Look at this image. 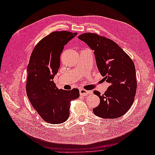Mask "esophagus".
I'll return each mask as SVG.
<instances>
[{"label":"esophagus","mask_w":155,"mask_h":155,"mask_svg":"<svg viewBox=\"0 0 155 155\" xmlns=\"http://www.w3.org/2000/svg\"><path fill=\"white\" fill-rule=\"evenodd\" d=\"M79 92H80V95L83 96H85L88 94H92V91H86V90H85V89H82V88L80 89Z\"/></svg>","instance_id":"esophagus-1"}]
</instances>
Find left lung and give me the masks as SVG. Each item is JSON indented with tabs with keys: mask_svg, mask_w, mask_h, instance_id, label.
Returning <instances> with one entry per match:
<instances>
[{
	"mask_svg": "<svg viewBox=\"0 0 155 155\" xmlns=\"http://www.w3.org/2000/svg\"><path fill=\"white\" fill-rule=\"evenodd\" d=\"M92 50L96 64L102 76L110 84L104 94L94 91L100 103L94 108L95 115L113 119L122 116L132 106L137 83L134 63L118 44L110 39L93 33L78 37Z\"/></svg>",
	"mask_w": 155,
	"mask_h": 155,
	"instance_id": "1",
	"label": "left lung"
}]
</instances>
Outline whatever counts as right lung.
Masks as SVG:
<instances>
[{"label": "right lung", "instance_id": "add662e5", "mask_svg": "<svg viewBox=\"0 0 155 155\" xmlns=\"http://www.w3.org/2000/svg\"><path fill=\"white\" fill-rule=\"evenodd\" d=\"M77 34L67 31L51 33L37 43L30 56L26 94L33 107L47 123L59 124L67 121L70 101L79 97L78 88L58 89L53 80L60 67L64 46Z\"/></svg>", "mask_w": 155, "mask_h": 155}]
</instances>
